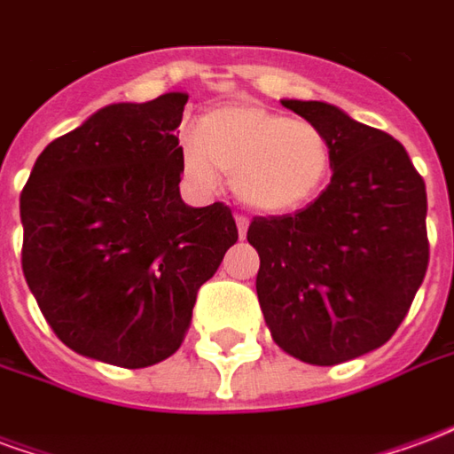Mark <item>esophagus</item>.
Wrapping results in <instances>:
<instances>
[{"mask_svg":"<svg viewBox=\"0 0 454 454\" xmlns=\"http://www.w3.org/2000/svg\"><path fill=\"white\" fill-rule=\"evenodd\" d=\"M247 223H250V221H247L246 216H236L238 236H240V238H246V233H247Z\"/></svg>","mask_w":454,"mask_h":454,"instance_id":"34e87169","label":"esophagus"}]
</instances>
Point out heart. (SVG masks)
Masks as SVG:
<instances>
[{
  "label": "heart",
  "mask_w": 454,
  "mask_h": 454,
  "mask_svg": "<svg viewBox=\"0 0 454 454\" xmlns=\"http://www.w3.org/2000/svg\"><path fill=\"white\" fill-rule=\"evenodd\" d=\"M179 165L189 184L214 192L221 172L233 175V192L262 214L306 207L331 172L324 130L255 104H228L204 114L197 136L179 143Z\"/></svg>",
  "instance_id": "heart-1"
}]
</instances>
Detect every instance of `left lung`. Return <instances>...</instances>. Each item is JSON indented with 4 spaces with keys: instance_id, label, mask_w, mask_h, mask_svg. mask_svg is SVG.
Returning <instances> with one entry per match:
<instances>
[{
    "instance_id": "1",
    "label": "left lung",
    "mask_w": 454,
    "mask_h": 454,
    "mask_svg": "<svg viewBox=\"0 0 454 454\" xmlns=\"http://www.w3.org/2000/svg\"><path fill=\"white\" fill-rule=\"evenodd\" d=\"M324 130L331 184L306 208L255 216L257 299L275 342L318 367L381 348L428 270L426 182L399 140L325 102L282 99Z\"/></svg>"
}]
</instances>
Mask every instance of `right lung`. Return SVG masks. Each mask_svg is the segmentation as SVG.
<instances>
[{
	"label": "right lung",
	"mask_w": 454,
	"mask_h": 454,
	"mask_svg": "<svg viewBox=\"0 0 454 454\" xmlns=\"http://www.w3.org/2000/svg\"><path fill=\"white\" fill-rule=\"evenodd\" d=\"M189 94L109 104L35 160L21 267L55 335L92 360L150 367L187 335L199 286L238 240L226 204L179 197Z\"/></svg>",
	"instance_id": "1"
}]
</instances>
